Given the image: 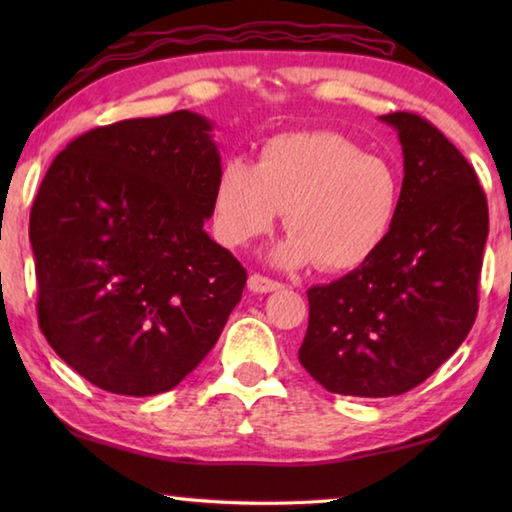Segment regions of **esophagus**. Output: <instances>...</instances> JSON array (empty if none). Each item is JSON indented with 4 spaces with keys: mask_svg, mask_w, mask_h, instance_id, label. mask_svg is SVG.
Instances as JSON below:
<instances>
[{
    "mask_svg": "<svg viewBox=\"0 0 512 512\" xmlns=\"http://www.w3.org/2000/svg\"><path fill=\"white\" fill-rule=\"evenodd\" d=\"M248 289L253 291V293H271V291L282 289V284L271 280V277H264V275H259V273H253V275L248 277Z\"/></svg>",
    "mask_w": 512,
    "mask_h": 512,
    "instance_id": "obj_1",
    "label": "esophagus"
}]
</instances>
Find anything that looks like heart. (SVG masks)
Listing matches in <instances>:
<instances>
[{"mask_svg":"<svg viewBox=\"0 0 512 512\" xmlns=\"http://www.w3.org/2000/svg\"><path fill=\"white\" fill-rule=\"evenodd\" d=\"M391 162L327 131L277 135L257 164L228 160L214 185V230L225 246L266 235L284 210L291 230L273 248L280 266L354 268L375 253L400 210Z\"/></svg>","mask_w":512,"mask_h":512,"instance_id":"heart-1","label":"heart"}]
</instances>
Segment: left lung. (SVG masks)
<instances>
[{
    "mask_svg": "<svg viewBox=\"0 0 512 512\" xmlns=\"http://www.w3.org/2000/svg\"><path fill=\"white\" fill-rule=\"evenodd\" d=\"M379 119L404 153L393 228L359 268L307 291L298 359L336 395L411 391L458 350L479 309L488 201L472 164L427 119Z\"/></svg>",
    "mask_w": 512,
    "mask_h": 512,
    "instance_id": "obj_1",
    "label": "left lung"
}]
</instances>
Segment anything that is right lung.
I'll list each match as a JSON object with an SVG mask.
<instances>
[{
  "instance_id": "obj_1",
  "label": "right lung",
  "mask_w": 512,
  "mask_h": 512,
  "mask_svg": "<svg viewBox=\"0 0 512 512\" xmlns=\"http://www.w3.org/2000/svg\"><path fill=\"white\" fill-rule=\"evenodd\" d=\"M221 155L196 112L126 119L56 155L31 207L38 323L90 384L178 386L223 332L246 268L203 230Z\"/></svg>"
}]
</instances>
